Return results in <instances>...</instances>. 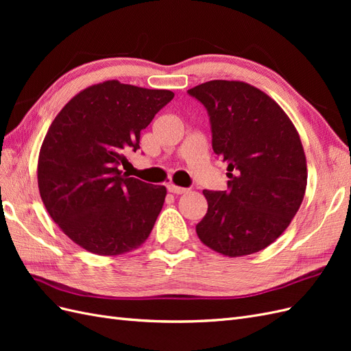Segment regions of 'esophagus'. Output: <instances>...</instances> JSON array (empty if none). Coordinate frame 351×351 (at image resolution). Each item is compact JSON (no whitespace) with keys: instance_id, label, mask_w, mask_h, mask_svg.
<instances>
[{"instance_id":"esophagus-1","label":"esophagus","mask_w":351,"mask_h":351,"mask_svg":"<svg viewBox=\"0 0 351 351\" xmlns=\"http://www.w3.org/2000/svg\"><path fill=\"white\" fill-rule=\"evenodd\" d=\"M168 192L174 193V195H183V193L189 192V189L180 187V186H176V184H168Z\"/></svg>"}]
</instances>
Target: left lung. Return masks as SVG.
I'll list each match as a JSON object with an SVG mask.
<instances>
[{"instance_id": "1", "label": "left lung", "mask_w": 351, "mask_h": 351, "mask_svg": "<svg viewBox=\"0 0 351 351\" xmlns=\"http://www.w3.org/2000/svg\"><path fill=\"white\" fill-rule=\"evenodd\" d=\"M208 111L212 149L227 162V190H204L202 243L226 256L256 253L290 226L304 196L300 137L280 105L244 82L210 80L189 89Z\"/></svg>"}]
</instances>
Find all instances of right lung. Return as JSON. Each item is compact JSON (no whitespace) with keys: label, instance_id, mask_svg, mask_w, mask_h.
I'll return each instance as SVG.
<instances>
[{"label":"right lung","instance_id":"add662e5","mask_svg":"<svg viewBox=\"0 0 351 351\" xmlns=\"http://www.w3.org/2000/svg\"><path fill=\"white\" fill-rule=\"evenodd\" d=\"M173 98L171 90L108 80L77 93L49 125L38 161L39 193L80 247L115 256L149 237L167 189L125 176L120 165Z\"/></svg>","mask_w":351,"mask_h":351}]
</instances>
